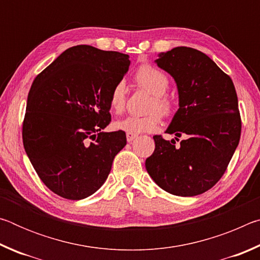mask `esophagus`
Here are the masks:
<instances>
[{"instance_id":"esophagus-1","label":"esophagus","mask_w":260,"mask_h":260,"mask_svg":"<svg viewBox=\"0 0 260 260\" xmlns=\"http://www.w3.org/2000/svg\"><path fill=\"white\" fill-rule=\"evenodd\" d=\"M136 138H138V135H136V134L126 133V139H127V142H132V141L135 140Z\"/></svg>"}]
</instances>
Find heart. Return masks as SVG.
<instances>
[{"label":"heart","instance_id":"b5f03b06","mask_svg":"<svg viewBox=\"0 0 260 260\" xmlns=\"http://www.w3.org/2000/svg\"><path fill=\"white\" fill-rule=\"evenodd\" d=\"M134 80L141 88L153 96L149 107V112L152 113L143 117L128 116L124 119L118 120L114 124V128L132 134L156 131L160 124V117L158 112L165 117H169L174 112V104L165 96L170 85L169 78L160 70L150 65H143L135 72ZM109 103L114 112H122L126 103V88L124 82L119 81L113 86L110 91Z\"/></svg>","mask_w":260,"mask_h":260}]
</instances>
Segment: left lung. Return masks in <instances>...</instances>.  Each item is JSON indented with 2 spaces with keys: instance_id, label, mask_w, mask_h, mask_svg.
<instances>
[{
  "instance_id": "8db88e82",
  "label": "left lung",
  "mask_w": 260,
  "mask_h": 260,
  "mask_svg": "<svg viewBox=\"0 0 260 260\" xmlns=\"http://www.w3.org/2000/svg\"><path fill=\"white\" fill-rule=\"evenodd\" d=\"M177 83L179 109L165 133L155 135V151L146 160L149 175L172 195L203 193L225 173L241 136L236 90L230 76L204 52L177 47L155 60Z\"/></svg>"
}]
</instances>
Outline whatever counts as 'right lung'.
Returning <instances> with one entry per match:
<instances>
[{"label": "right lung", "instance_id": "add662e5", "mask_svg": "<svg viewBox=\"0 0 260 260\" xmlns=\"http://www.w3.org/2000/svg\"><path fill=\"white\" fill-rule=\"evenodd\" d=\"M129 56L80 45L69 48L34 79L23 143L42 182L79 201L102 187L126 146L125 132H103L110 91L128 71Z\"/></svg>", "mask_w": 260, "mask_h": 260}]
</instances>
